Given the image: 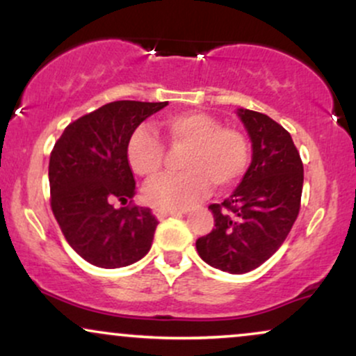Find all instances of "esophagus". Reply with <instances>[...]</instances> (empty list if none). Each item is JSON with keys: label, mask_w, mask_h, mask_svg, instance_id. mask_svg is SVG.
<instances>
[{"label": "esophagus", "mask_w": 356, "mask_h": 356, "mask_svg": "<svg viewBox=\"0 0 356 356\" xmlns=\"http://www.w3.org/2000/svg\"><path fill=\"white\" fill-rule=\"evenodd\" d=\"M184 211H161V209H155L154 211V214H155V218L157 219H165V218H169V216H179V214H182Z\"/></svg>", "instance_id": "34e87169"}]
</instances>
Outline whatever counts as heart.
I'll return each mask as SVG.
<instances>
[{
	"mask_svg": "<svg viewBox=\"0 0 356 356\" xmlns=\"http://www.w3.org/2000/svg\"><path fill=\"white\" fill-rule=\"evenodd\" d=\"M169 149H184L179 161L182 174L162 175L145 186L144 199L154 209H186L209 192L234 186L243 177L249 161L246 137L232 127L204 112H181L161 124ZM165 150L150 130L138 127L127 142V161L140 177H154L164 164Z\"/></svg>",
	"mask_w": 356,
	"mask_h": 356,
	"instance_id": "1",
	"label": "heart"
}]
</instances>
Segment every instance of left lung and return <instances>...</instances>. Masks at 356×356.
Returning a JSON list of instances; mask_svg holds the SVG:
<instances>
[{"instance_id":"obj_1","label":"left lung","mask_w":356,"mask_h":356,"mask_svg":"<svg viewBox=\"0 0 356 356\" xmlns=\"http://www.w3.org/2000/svg\"><path fill=\"white\" fill-rule=\"evenodd\" d=\"M238 115L252 142L251 165L229 197L211 204L214 227L195 241L207 264L231 275L252 271L280 249L303 192V162L288 130L254 110Z\"/></svg>"}]
</instances>
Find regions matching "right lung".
Instances as JSON below:
<instances>
[{"mask_svg": "<svg viewBox=\"0 0 356 356\" xmlns=\"http://www.w3.org/2000/svg\"><path fill=\"white\" fill-rule=\"evenodd\" d=\"M165 105L112 102L72 122L55 142L48 165L53 216L68 244L93 266H129L152 246L159 220L149 207L128 202L136 195V179L127 142ZM115 202L129 206L117 210Z\"/></svg>", "mask_w": 356, "mask_h": 356, "instance_id": "add662e5", "label": "right lung"}]
</instances>
